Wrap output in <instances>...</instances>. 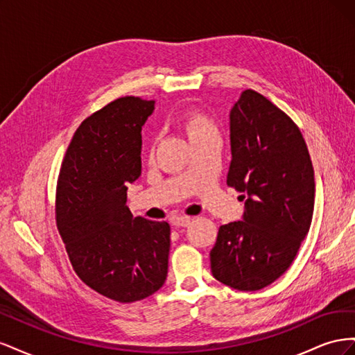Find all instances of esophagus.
Here are the masks:
<instances>
[{"mask_svg": "<svg viewBox=\"0 0 355 355\" xmlns=\"http://www.w3.org/2000/svg\"><path fill=\"white\" fill-rule=\"evenodd\" d=\"M191 223V219L187 218V216H178L173 219V225L178 228H182V227H188V225Z\"/></svg>", "mask_w": 355, "mask_h": 355, "instance_id": "esophagus-1", "label": "esophagus"}]
</instances>
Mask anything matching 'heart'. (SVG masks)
Masks as SVG:
<instances>
[{"label": "heart", "mask_w": 355, "mask_h": 355, "mask_svg": "<svg viewBox=\"0 0 355 355\" xmlns=\"http://www.w3.org/2000/svg\"><path fill=\"white\" fill-rule=\"evenodd\" d=\"M182 127H184V130L187 132L189 141H191V139L198 137V136L216 133V132H214V127L210 123L209 118L204 114L197 112V111L188 112L184 116V120H182Z\"/></svg>", "instance_id": "1"}]
</instances>
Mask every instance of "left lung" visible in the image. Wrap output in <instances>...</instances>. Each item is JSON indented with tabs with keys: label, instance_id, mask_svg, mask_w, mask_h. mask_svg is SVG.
Listing matches in <instances>:
<instances>
[{
	"label": "left lung",
	"instance_id": "left-lung-1",
	"mask_svg": "<svg viewBox=\"0 0 355 355\" xmlns=\"http://www.w3.org/2000/svg\"><path fill=\"white\" fill-rule=\"evenodd\" d=\"M232 159L227 184L244 200L243 219L222 225L210 252L211 274L254 292L292 265L314 211V168L292 118L254 90L230 112Z\"/></svg>",
	"mask_w": 355,
	"mask_h": 355
}]
</instances>
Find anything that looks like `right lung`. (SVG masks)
I'll return each instance as SVG.
<instances>
[{
    "label": "right lung",
    "instance_id": "add662e5",
    "mask_svg": "<svg viewBox=\"0 0 355 355\" xmlns=\"http://www.w3.org/2000/svg\"><path fill=\"white\" fill-rule=\"evenodd\" d=\"M154 101L125 96L84 120L60 167L56 222L73 271L96 292L136 302L164 284L170 225L133 218L127 185L141 176L142 125Z\"/></svg>",
    "mask_w": 355,
    "mask_h": 355
}]
</instances>
